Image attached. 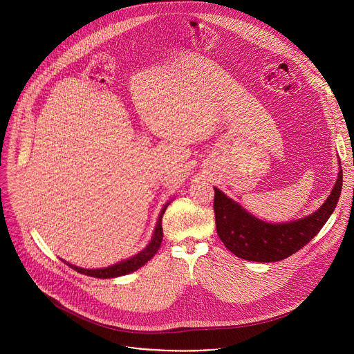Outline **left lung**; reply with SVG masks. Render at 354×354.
<instances>
[{
	"instance_id": "1",
	"label": "left lung",
	"mask_w": 354,
	"mask_h": 354,
	"mask_svg": "<svg viewBox=\"0 0 354 354\" xmlns=\"http://www.w3.org/2000/svg\"><path fill=\"white\" fill-rule=\"evenodd\" d=\"M342 182L340 169L329 197L315 213L281 224H270L257 218L214 187L217 234L227 249L241 259L266 263L283 261L306 246L325 225L337 205Z\"/></svg>"
}]
</instances>
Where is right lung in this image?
I'll return each mask as SVG.
<instances>
[{"label": "right lung", "mask_w": 354, "mask_h": 354, "mask_svg": "<svg viewBox=\"0 0 354 354\" xmlns=\"http://www.w3.org/2000/svg\"><path fill=\"white\" fill-rule=\"evenodd\" d=\"M168 206H169V203H167L162 207V210L160 213V217H158V221H157V225H156V230H154V234H153V238H151L149 243L141 252H138L137 255H134V257H131V258H129L123 262H119L113 266L104 268V269H82V268L74 266V265L67 263V262H66V265L70 266L71 269H74L78 273H82V274L91 276V277H96V279L119 277V276H124V274H129V273L140 269L149 259H153V257L157 254L160 246H161V242H162V216H164Z\"/></svg>", "instance_id": "obj_1"}]
</instances>
